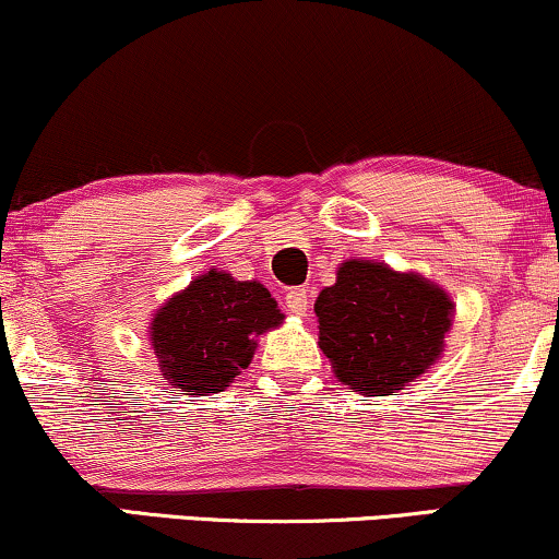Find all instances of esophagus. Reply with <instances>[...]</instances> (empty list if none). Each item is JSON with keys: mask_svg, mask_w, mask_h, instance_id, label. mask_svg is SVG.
Listing matches in <instances>:
<instances>
[{"mask_svg": "<svg viewBox=\"0 0 559 559\" xmlns=\"http://www.w3.org/2000/svg\"><path fill=\"white\" fill-rule=\"evenodd\" d=\"M286 309L296 317H304L309 309V294L307 288H292V292L286 294Z\"/></svg>", "mask_w": 559, "mask_h": 559, "instance_id": "1", "label": "esophagus"}]
</instances>
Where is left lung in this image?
<instances>
[{"label": "left lung", "instance_id": "8db88e82", "mask_svg": "<svg viewBox=\"0 0 559 559\" xmlns=\"http://www.w3.org/2000/svg\"><path fill=\"white\" fill-rule=\"evenodd\" d=\"M320 348L350 390L386 397L426 373L443 353L454 301L418 273L345 260L314 301Z\"/></svg>", "mask_w": 559, "mask_h": 559}]
</instances>
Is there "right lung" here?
Segmentation results:
<instances>
[{"instance_id":"add662e5","label":"right lung","mask_w":559,"mask_h":559,"mask_svg":"<svg viewBox=\"0 0 559 559\" xmlns=\"http://www.w3.org/2000/svg\"><path fill=\"white\" fill-rule=\"evenodd\" d=\"M284 322L260 281H235L211 267L162 304L150 328L159 369L175 390L224 392L252 361L258 337Z\"/></svg>"}]
</instances>
